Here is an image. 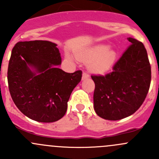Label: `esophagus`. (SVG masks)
I'll return each instance as SVG.
<instances>
[{"instance_id": "esophagus-1", "label": "esophagus", "mask_w": 159, "mask_h": 159, "mask_svg": "<svg viewBox=\"0 0 159 159\" xmlns=\"http://www.w3.org/2000/svg\"><path fill=\"white\" fill-rule=\"evenodd\" d=\"M89 78V74H88L87 72H85V71L83 72V74H82V79L83 80L86 79V78Z\"/></svg>"}]
</instances>
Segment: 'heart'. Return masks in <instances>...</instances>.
<instances>
[{
	"label": "heart",
	"instance_id": "b5f03b06",
	"mask_svg": "<svg viewBox=\"0 0 159 159\" xmlns=\"http://www.w3.org/2000/svg\"><path fill=\"white\" fill-rule=\"evenodd\" d=\"M77 58L83 61L89 62V69L96 74H105L108 71L116 60V52L112 49H108L106 45H98L76 53ZM68 60H71L68 54L66 55Z\"/></svg>",
	"mask_w": 159,
	"mask_h": 159
}]
</instances>
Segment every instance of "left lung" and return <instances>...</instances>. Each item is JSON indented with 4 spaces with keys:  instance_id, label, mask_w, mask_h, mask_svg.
Masks as SVG:
<instances>
[{
    "instance_id": "obj_1",
    "label": "left lung",
    "mask_w": 159,
    "mask_h": 159,
    "mask_svg": "<svg viewBox=\"0 0 159 159\" xmlns=\"http://www.w3.org/2000/svg\"><path fill=\"white\" fill-rule=\"evenodd\" d=\"M130 45L105 75H91L95 84L94 108L110 121L134 114L145 101L151 84V65L142 42L129 38Z\"/></svg>"
}]
</instances>
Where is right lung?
<instances>
[{
  "label": "right lung",
  "mask_w": 159,
  "mask_h": 159,
  "mask_svg": "<svg viewBox=\"0 0 159 159\" xmlns=\"http://www.w3.org/2000/svg\"><path fill=\"white\" fill-rule=\"evenodd\" d=\"M61 57L57 44L48 41H19L13 48L7 81L16 106L39 122L58 121L66 113L81 70L67 73L57 65Z\"/></svg>",
  "instance_id": "1"
}]
</instances>
